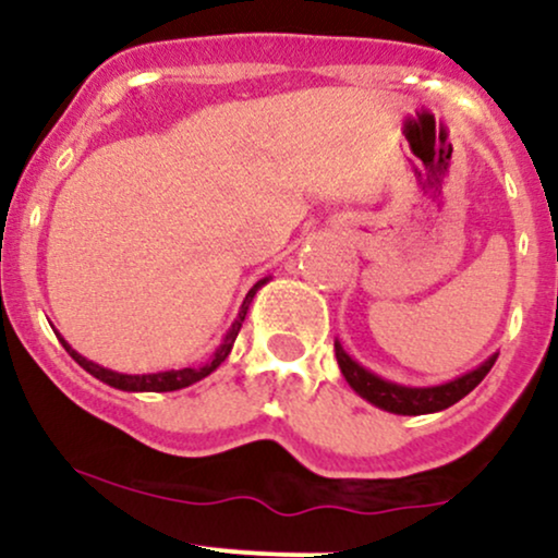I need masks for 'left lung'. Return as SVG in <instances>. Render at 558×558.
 Returning a JSON list of instances; mask_svg holds the SVG:
<instances>
[{
  "label": "left lung",
  "instance_id": "obj_1",
  "mask_svg": "<svg viewBox=\"0 0 558 558\" xmlns=\"http://www.w3.org/2000/svg\"><path fill=\"white\" fill-rule=\"evenodd\" d=\"M336 360L345 377V383H349L362 399L375 403V407L386 409V412L409 414V417H414V414L440 412V409H448L457 401H462L464 396L470 393L472 388H477L480 380L490 373V367L496 364L498 354H493L490 360H485L480 367L472 369V373L457 377V380L451 383H444V386H430V388H409V386H399V383L383 380V377H377L375 373H369V369H364L360 362L351 360L338 341H336Z\"/></svg>",
  "mask_w": 558,
  "mask_h": 558
}]
</instances>
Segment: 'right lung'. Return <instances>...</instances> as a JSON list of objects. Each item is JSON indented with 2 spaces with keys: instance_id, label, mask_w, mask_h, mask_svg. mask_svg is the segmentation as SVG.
Segmentation results:
<instances>
[{
  "instance_id": "right-lung-1",
  "label": "right lung",
  "mask_w": 558,
  "mask_h": 558,
  "mask_svg": "<svg viewBox=\"0 0 558 558\" xmlns=\"http://www.w3.org/2000/svg\"><path fill=\"white\" fill-rule=\"evenodd\" d=\"M267 280H270V278L259 280V283L246 293V299H243V304H241V310H239V317H235L233 325H230V330L226 332V338H222L220 349L215 351V356L207 364H204V367H196V369L194 367H183V369H168V373H151V375H123V373H114V369L99 367V364H96V362H88L86 356H81L78 351H75L73 345H70L65 338L60 336V332H57V338H60L62 345H65L68 354L73 356V360L78 362L81 367L86 369V373H92L96 380L107 383V386H112V388H118V390H133V393H141V390H146V393H165V390H181L185 386H194V383L202 380V377H207L209 373H215V369L228 360L230 349H233V343H235V336H239L243 319H246L248 304H252L254 293H257L259 288L267 283Z\"/></svg>"
}]
</instances>
